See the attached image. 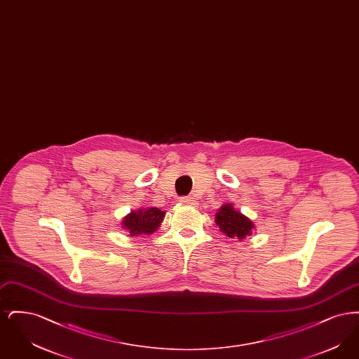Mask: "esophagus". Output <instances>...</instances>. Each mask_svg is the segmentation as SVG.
<instances>
[{"label": "esophagus", "instance_id": "1", "mask_svg": "<svg viewBox=\"0 0 359 359\" xmlns=\"http://www.w3.org/2000/svg\"><path fill=\"white\" fill-rule=\"evenodd\" d=\"M180 202L184 203V205H195L196 203V201L192 196H184V198L180 199Z\"/></svg>", "mask_w": 359, "mask_h": 359}]
</instances>
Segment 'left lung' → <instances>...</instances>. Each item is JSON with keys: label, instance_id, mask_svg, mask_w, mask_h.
<instances>
[{"label": "left lung", "instance_id": "1", "mask_svg": "<svg viewBox=\"0 0 359 359\" xmlns=\"http://www.w3.org/2000/svg\"><path fill=\"white\" fill-rule=\"evenodd\" d=\"M215 223L219 227V231L229 238L243 241L248 236H252L255 230V222L243 215L233 203L222 205L215 214Z\"/></svg>", "mask_w": 359, "mask_h": 359}]
</instances>
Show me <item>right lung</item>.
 <instances>
[{
  "instance_id": "add662e5",
  "label": "right lung",
  "mask_w": 359,
  "mask_h": 359,
  "mask_svg": "<svg viewBox=\"0 0 359 359\" xmlns=\"http://www.w3.org/2000/svg\"><path fill=\"white\" fill-rule=\"evenodd\" d=\"M165 211L158 207H140L136 211H130L122 219V229H125L129 236L138 237L144 234H154L164 221Z\"/></svg>"
}]
</instances>
